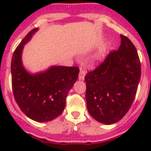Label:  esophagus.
Returning a JSON list of instances; mask_svg holds the SVG:
<instances>
[{
    "label": "esophagus",
    "mask_w": 151,
    "mask_h": 151,
    "mask_svg": "<svg viewBox=\"0 0 151 151\" xmlns=\"http://www.w3.org/2000/svg\"><path fill=\"white\" fill-rule=\"evenodd\" d=\"M85 74H86V70L84 68H80V74H79V79L82 80H84Z\"/></svg>",
    "instance_id": "1"
}]
</instances>
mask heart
I'll return each mask as SVG.
<instances>
[{"label":"heart","mask_w":151,"mask_h":151,"mask_svg":"<svg viewBox=\"0 0 151 151\" xmlns=\"http://www.w3.org/2000/svg\"><path fill=\"white\" fill-rule=\"evenodd\" d=\"M97 58H98V59L101 58V55H98V56H97Z\"/></svg>","instance_id":"heart-1"}]
</instances>
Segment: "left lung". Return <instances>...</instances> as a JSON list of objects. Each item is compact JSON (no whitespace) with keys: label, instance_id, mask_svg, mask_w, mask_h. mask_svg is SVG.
<instances>
[{"label":"left lung","instance_id":"left-lung-1","mask_svg":"<svg viewBox=\"0 0 151 151\" xmlns=\"http://www.w3.org/2000/svg\"><path fill=\"white\" fill-rule=\"evenodd\" d=\"M119 49L111 51L85 77L87 107L90 115L104 124L121 120L135 99L141 77V64L136 47L121 35Z\"/></svg>","mask_w":151,"mask_h":151}]
</instances>
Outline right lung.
Returning <instances> with one entry per match:
<instances>
[{"label":"right lung","instance_id":"1","mask_svg":"<svg viewBox=\"0 0 151 151\" xmlns=\"http://www.w3.org/2000/svg\"><path fill=\"white\" fill-rule=\"evenodd\" d=\"M38 28H33L15 49L11 64L12 85L15 101L22 112L38 122L58 117L66 105V96L78 78L77 66H52L45 72L30 74L22 63L23 46Z\"/></svg>","mask_w":151,"mask_h":151}]
</instances>
